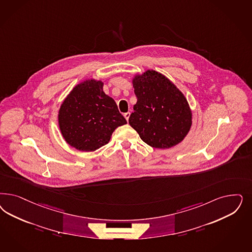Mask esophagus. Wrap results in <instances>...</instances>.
I'll list each match as a JSON object with an SVG mask.
<instances>
[{
	"label": "esophagus",
	"mask_w": 252,
	"mask_h": 252,
	"mask_svg": "<svg viewBox=\"0 0 252 252\" xmlns=\"http://www.w3.org/2000/svg\"><path fill=\"white\" fill-rule=\"evenodd\" d=\"M130 112H127V113H124V118L126 119V121L128 122L129 121V118H130Z\"/></svg>",
	"instance_id": "esophagus-1"
}]
</instances>
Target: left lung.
Segmentation results:
<instances>
[{"mask_svg": "<svg viewBox=\"0 0 252 252\" xmlns=\"http://www.w3.org/2000/svg\"><path fill=\"white\" fill-rule=\"evenodd\" d=\"M132 85L137 102L129 123L140 138L161 149L181 143L192 125V112L183 93L155 70L135 75Z\"/></svg>", "mask_w": 252, "mask_h": 252, "instance_id": "obj_1", "label": "left lung"}]
</instances>
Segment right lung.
<instances>
[{
  "instance_id": "right-lung-1",
  "label": "right lung",
  "mask_w": 252,
  "mask_h": 252,
  "mask_svg": "<svg viewBox=\"0 0 252 252\" xmlns=\"http://www.w3.org/2000/svg\"><path fill=\"white\" fill-rule=\"evenodd\" d=\"M101 81L86 80L76 85L58 112V124L65 142L91 152L106 145L115 129L127 122L113 98L106 95Z\"/></svg>"
}]
</instances>
